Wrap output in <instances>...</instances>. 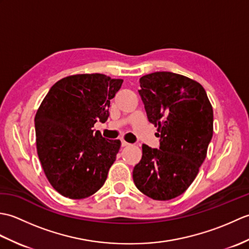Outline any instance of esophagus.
I'll list each match as a JSON object with an SVG mask.
<instances>
[{
  "label": "esophagus",
  "mask_w": 249,
  "mask_h": 249,
  "mask_svg": "<svg viewBox=\"0 0 249 249\" xmlns=\"http://www.w3.org/2000/svg\"><path fill=\"white\" fill-rule=\"evenodd\" d=\"M128 145H129L128 142H126L124 139L122 140V146H128Z\"/></svg>",
  "instance_id": "34e87169"
}]
</instances>
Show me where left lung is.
<instances>
[{"label":"left lung","instance_id":"8db88e82","mask_svg":"<svg viewBox=\"0 0 249 249\" xmlns=\"http://www.w3.org/2000/svg\"><path fill=\"white\" fill-rule=\"evenodd\" d=\"M139 81L138 92L160 143V149L142 145L134 183L147 197L170 200L190 186L205 160L213 136V108L203 87L183 75L156 71Z\"/></svg>","mask_w":249,"mask_h":249}]
</instances>
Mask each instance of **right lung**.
I'll return each mask as SVG.
<instances>
[{
	"label": "right lung",
	"instance_id": "right-lung-1",
	"mask_svg": "<svg viewBox=\"0 0 249 249\" xmlns=\"http://www.w3.org/2000/svg\"><path fill=\"white\" fill-rule=\"evenodd\" d=\"M122 83L103 73L68 76L51 87L37 110V155L51 186L66 198H88L107 179L121 141L92 128L107 121Z\"/></svg>",
	"mask_w": 249,
	"mask_h": 249
}]
</instances>
